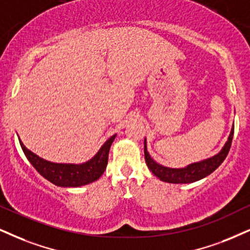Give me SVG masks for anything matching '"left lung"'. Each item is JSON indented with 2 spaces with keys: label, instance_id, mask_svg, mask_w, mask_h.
Returning <instances> with one entry per match:
<instances>
[{
  "label": "left lung",
  "instance_id": "8db88e82",
  "mask_svg": "<svg viewBox=\"0 0 250 250\" xmlns=\"http://www.w3.org/2000/svg\"><path fill=\"white\" fill-rule=\"evenodd\" d=\"M233 134L234 126L229 134V140H227L226 145H225L224 148L221 149L219 154H217V155H214L211 159L204 160L202 162L192 163V165L188 166L187 168H167L156 163L150 158L148 152H147L146 140H145V160H146V163L150 169V171L163 182H168V183H192V182L199 181L208 176V175H210L211 172H213L224 162V160L229 155L230 146H232Z\"/></svg>",
  "mask_w": 250,
  "mask_h": 250
}]
</instances>
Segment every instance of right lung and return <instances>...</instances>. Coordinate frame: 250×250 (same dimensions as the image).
<instances>
[{
    "label": "right lung",
    "mask_w": 250,
    "mask_h": 250,
    "mask_svg": "<svg viewBox=\"0 0 250 250\" xmlns=\"http://www.w3.org/2000/svg\"><path fill=\"white\" fill-rule=\"evenodd\" d=\"M115 138L116 135H112L102 146L96 155L90 161L83 163V165H62V163L48 162L30 152L21 140L20 143L27 160L42 177L52 182L55 186L75 188L92 183L102 176L106 168L109 150Z\"/></svg>",
    "instance_id": "1"
}]
</instances>
